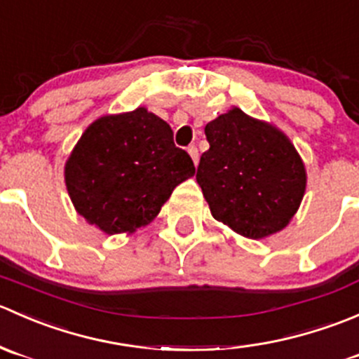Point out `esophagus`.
Instances as JSON below:
<instances>
[{
  "label": "esophagus",
  "instance_id": "esophagus-1",
  "mask_svg": "<svg viewBox=\"0 0 359 359\" xmlns=\"http://www.w3.org/2000/svg\"><path fill=\"white\" fill-rule=\"evenodd\" d=\"M187 153H189V156L194 161V165H198V159H200V154H198V147L196 146H189V147H187Z\"/></svg>",
  "mask_w": 359,
  "mask_h": 359
}]
</instances>
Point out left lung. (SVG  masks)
Returning <instances> with one entry per match:
<instances>
[{"label": "left lung", "mask_w": 359, "mask_h": 359, "mask_svg": "<svg viewBox=\"0 0 359 359\" xmlns=\"http://www.w3.org/2000/svg\"><path fill=\"white\" fill-rule=\"evenodd\" d=\"M210 149L196 180L213 219L250 240L283 231L302 203L307 173L292 140L233 107L205 126Z\"/></svg>", "instance_id": "obj_1"}]
</instances>
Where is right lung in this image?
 Returning <instances> with one entry per match:
<instances>
[{"mask_svg":"<svg viewBox=\"0 0 359 359\" xmlns=\"http://www.w3.org/2000/svg\"><path fill=\"white\" fill-rule=\"evenodd\" d=\"M166 121L146 107L106 114L79 137L64 166L76 212L106 234L153 222L173 189L194 175Z\"/></svg>","mask_w":359,"mask_h":359,"instance_id":"1","label":"right lung"}]
</instances>
